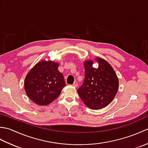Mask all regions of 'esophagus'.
<instances>
[{"mask_svg":"<svg viewBox=\"0 0 148 148\" xmlns=\"http://www.w3.org/2000/svg\"><path fill=\"white\" fill-rule=\"evenodd\" d=\"M72 86H74V87H77V81H74V83L73 84H72Z\"/></svg>","mask_w":148,"mask_h":148,"instance_id":"esophagus-1","label":"esophagus"}]
</instances>
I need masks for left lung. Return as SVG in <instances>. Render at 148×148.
Listing matches in <instances>:
<instances>
[{
	"instance_id": "obj_1",
	"label": "left lung",
	"mask_w": 148,
	"mask_h": 148,
	"mask_svg": "<svg viewBox=\"0 0 148 148\" xmlns=\"http://www.w3.org/2000/svg\"><path fill=\"white\" fill-rule=\"evenodd\" d=\"M98 68L93 67V61L84 62V80L77 92L83 103L92 109L108 106L118 92L119 80L114 69L102 58L97 57Z\"/></svg>"
}]
</instances>
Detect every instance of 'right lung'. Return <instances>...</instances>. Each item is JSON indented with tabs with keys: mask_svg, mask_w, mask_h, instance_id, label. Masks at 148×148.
Listing matches in <instances>:
<instances>
[{
	"mask_svg": "<svg viewBox=\"0 0 148 148\" xmlns=\"http://www.w3.org/2000/svg\"><path fill=\"white\" fill-rule=\"evenodd\" d=\"M59 64L50 60L37 63L28 72L24 88L29 98L37 105L47 106L55 100L66 86Z\"/></svg>",
	"mask_w": 148,
	"mask_h": 148,
	"instance_id": "1",
	"label": "right lung"
}]
</instances>
